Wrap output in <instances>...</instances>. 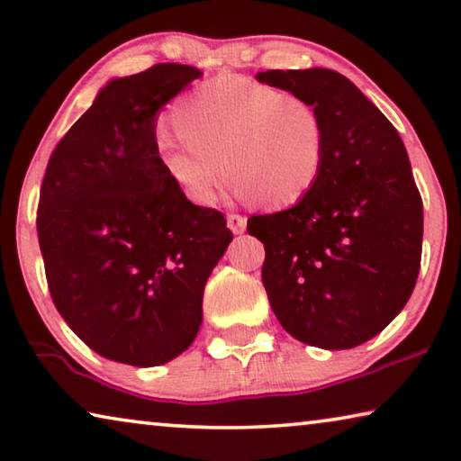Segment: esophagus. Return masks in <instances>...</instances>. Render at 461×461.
<instances>
[{
    "label": "esophagus",
    "instance_id": "obj_1",
    "mask_svg": "<svg viewBox=\"0 0 461 461\" xmlns=\"http://www.w3.org/2000/svg\"><path fill=\"white\" fill-rule=\"evenodd\" d=\"M228 228L233 233H244L246 231V217L238 215V213H230L228 215Z\"/></svg>",
    "mask_w": 461,
    "mask_h": 461
}]
</instances>
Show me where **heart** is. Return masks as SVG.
I'll use <instances>...</instances> for the list:
<instances>
[{
	"label": "heart",
	"instance_id": "b5f03b06",
	"mask_svg": "<svg viewBox=\"0 0 461 461\" xmlns=\"http://www.w3.org/2000/svg\"><path fill=\"white\" fill-rule=\"evenodd\" d=\"M170 119L180 139L159 135V164L201 207L215 203L225 174L238 199L265 209L299 203L322 174L324 119L295 94L221 76L182 96Z\"/></svg>",
	"mask_w": 461,
	"mask_h": 461
}]
</instances>
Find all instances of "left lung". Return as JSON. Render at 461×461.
<instances>
[{
	"mask_svg": "<svg viewBox=\"0 0 461 461\" xmlns=\"http://www.w3.org/2000/svg\"><path fill=\"white\" fill-rule=\"evenodd\" d=\"M257 79L310 100L326 127L322 174L310 194L248 219V233L265 244L270 308L305 345L359 347L398 316L419 276L422 201L406 148L339 71L270 69Z\"/></svg>",
	"mask_w": 461,
	"mask_h": 461,
	"instance_id": "left-lung-1",
	"label": "left lung"
}]
</instances>
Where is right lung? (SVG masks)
I'll list each match as a JSON object with an SVG mask.
<instances>
[{
    "label": "right lung",
    "mask_w": 461,
    "mask_h": 461,
    "mask_svg": "<svg viewBox=\"0 0 461 461\" xmlns=\"http://www.w3.org/2000/svg\"><path fill=\"white\" fill-rule=\"evenodd\" d=\"M196 77L191 65L159 63L111 79L55 148L41 186L36 230L55 308L92 350L133 367L193 345L204 285L233 238L158 158V114Z\"/></svg>",
    "instance_id": "add662e5"
}]
</instances>
